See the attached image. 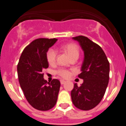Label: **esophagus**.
<instances>
[{"mask_svg":"<svg viewBox=\"0 0 126 126\" xmlns=\"http://www.w3.org/2000/svg\"><path fill=\"white\" fill-rule=\"evenodd\" d=\"M65 83V81H64V80H61V84H62H62H64Z\"/></svg>","mask_w":126,"mask_h":126,"instance_id":"esophagus-1","label":"esophagus"}]
</instances>
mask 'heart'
Returning a JSON list of instances; mask_svg holds the SVG:
<instances>
[{
	"label": "heart",
	"instance_id": "b5f03b06",
	"mask_svg": "<svg viewBox=\"0 0 126 126\" xmlns=\"http://www.w3.org/2000/svg\"><path fill=\"white\" fill-rule=\"evenodd\" d=\"M62 50L65 51L71 59H78L79 55V47L74 43H67L66 45L62 47ZM47 60L48 64L53 65L56 62L57 59V51L53 48H50L48 50L46 54ZM57 74H59L60 76L62 78H67L69 76V72L67 70L64 69H60L57 71Z\"/></svg>",
	"mask_w": 126,
	"mask_h": 126
}]
</instances>
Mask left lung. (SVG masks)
Here are the masks:
<instances>
[{
	"label": "left lung",
	"instance_id": "left-lung-1",
	"mask_svg": "<svg viewBox=\"0 0 126 126\" xmlns=\"http://www.w3.org/2000/svg\"><path fill=\"white\" fill-rule=\"evenodd\" d=\"M79 42L84 52L81 73L78 75L83 84L76 83L71 91L74 106L83 110H89L98 105L104 96L109 84L110 64L102 48L87 37L73 38Z\"/></svg>",
	"mask_w": 126,
	"mask_h": 126
}]
</instances>
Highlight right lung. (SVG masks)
I'll return each mask as SVG.
<instances>
[{
    "mask_svg": "<svg viewBox=\"0 0 126 126\" xmlns=\"http://www.w3.org/2000/svg\"><path fill=\"white\" fill-rule=\"evenodd\" d=\"M56 38H38L26 47L17 64L19 82L26 98L33 108L48 110L56 104L61 83L43 78L42 71L48 67L46 54Z\"/></svg>",
    "mask_w": 126,
    "mask_h": 126,
    "instance_id": "add662e5",
    "label": "right lung"
}]
</instances>
